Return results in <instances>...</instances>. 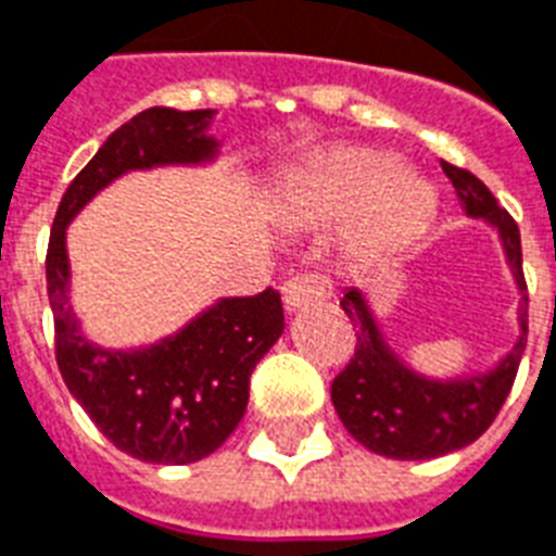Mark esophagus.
<instances>
[{
    "mask_svg": "<svg viewBox=\"0 0 556 556\" xmlns=\"http://www.w3.org/2000/svg\"><path fill=\"white\" fill-rule=\"evenodd\" d=\"M283 293V307L287 311H299V307H307L313 302H323L331 295V281L323 278V275H295L281 287Z\"/></svg>",
    "mask_w": 556,
    "mask_h": 556,
    "instance_id": "obj_1",
    "label": "esophagus"
}]
</instances>
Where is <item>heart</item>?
Listing matches in <instances>:
<instances>
[{"label":"heart","mask_w":556,"mask_h":556,"mask_svg":"<svg viewBox=\"0 0 556 556\" xmlns=\"http://www.w3.org/2000/svg\"><path fill=\"white\" fill-rule=\"evenodd\" d=\"M287 211L299 225H337L352 216L349 240L361 252L399 249L428 225L433 193L410 169L369 146H337L293 175Z\"/></svg>","instance_id":"heart-1"}]
</instances>
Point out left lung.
<instances>
[{
  "label": "left lung",
  "mask_w": 556,
  "mask_h": 556,
  "mask_svg": "<svg viewBox=\"0 0 556 556\" xmlns=\"http://www.w3.org/2000/svg\"><path fill=\"white\" fill-rule=\"evenodd\" d=\"M442 173L454 184V193L466 214L498 228L507 263L521 290V331L513 352L492 372L460 381H431L410 372L390 352L369 304L357 290L342 295L340 307L357 328V345L352 361L331 383L333 407L354 440L392 460H431L478 440L495 421L501 404L507 402L521 352L528 345V283L521 273L519 225L469 169L442 161Z\"/></svg>",
  "instance_id": "obj_1"
}]
</instances>
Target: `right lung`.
<instances>
[{"instance_id": "right-lung-1", "label": "right lung", "mask_w": 556, "mask_h": 556, "mask_svg": "<svg viewBox=\"0 0 556 556\" xmlns=\"http://www.w3.org/2000/svg\"><path fill=\"white\" fill-rule=\"evenodd\" d=\"M211 116L214 111L149 108L119 125L66 187L46 249L61 378L96 428L143 463H195L231 437L249 404L254 366L283 331L281 293L266 287L257 295L223 299L152 349L108 352L85 340L66 299V225L104 184L128 169L214 157Z\"/></svg>"}]
</instances>
